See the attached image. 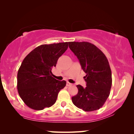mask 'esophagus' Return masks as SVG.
Here are the masks:
<instances>
[{"label":"esophagus","instance_id":"1","mask_svg":"<svg viewBox=\"0 0 134 134\" xmlns=\"http://www.w3.org/2000/svg\"><path fill=\"white\" fill-rule=\"evenodd\" d=\"M66 85L68 86V87H69V86H71V85H72V84H71V83H69V82H67V83H66Z\"/></svg>","mask_w":134,"mask_h":134}]
</instances>
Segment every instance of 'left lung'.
Segmentation results:
<instances>
[{
  "mask_svg": "<svg viewBox=\"0 0 134 134\" xmlns=\"http://www.w3.org/2000/svg\"><path fill=\"white\" fill-rule=\"evenodd\" d=\"M69 47L77 56L86 76V87L78 85L73 104L85 111L96 110L105 103L112 83L111 71L105 55L88 42H69Z\"/></svg>",
  "mask_w": 134,
  "mask_h": 134,
  "instance_id": "left-lung-1",
  "label": "left lung"
}]
</instances>
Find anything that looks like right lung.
Here are the masks:
<instances>
[{
  "instance_id": "add662e5",
  "label": "right lung",
  "mask_w": 134,
  "mask_h": 134,
  "mask_svg": "<svg viewBox=\"0 0 134 134\" xmlns=\"http://www.w3.org/2000/svg\"><path fill=\"white\" fill-rule=\"evenodd\" d=\"M68 42L40 45L29 53L18 72V93L24 102L36 110L50 107L55 103L59 91L66 86L65 80L52 76V68L67 50Z\"/></svg>"
}]
</instances>
